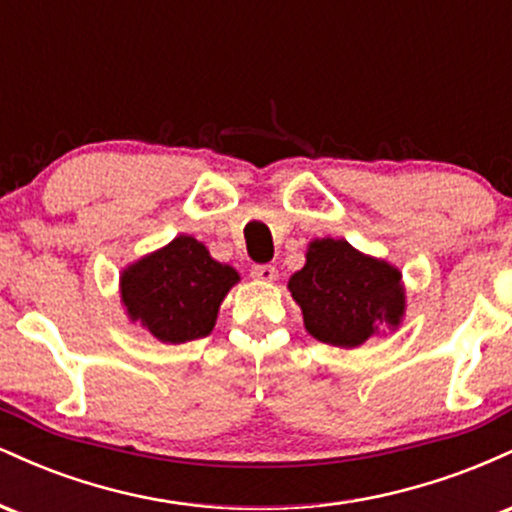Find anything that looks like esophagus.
Segmentation results:
<instances>
[{"label": "esophagus", "instance_id": "34e87169", "mask_svg": "<svg viewBox=\"0 0 512 512\" xmlns=\"http://www.w3.org/2000/svg\"><path fill=\"white\" fill-rule=\"evenodd\" d=\"M252 276H255L257 281H274L279 272H276L274 264H255V267H252Z\"/></svg>", "mask_w": 512, "mask_h": 512}]
</instances>
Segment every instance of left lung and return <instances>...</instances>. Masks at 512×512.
<instances>
[{"label": "left lung", "mask_w": 512, "mask_h": 512, "mask_svg": "<svg viewBox=\"0 0 512 512\" xmlns=\"http://www.w3.org/2000/svg\"><path fill=\"white\" fill-rule=\"evenodd\" d=\"M402 274L346 240L310 243L305 267L291 276V296L303 310L305 330L332 346L363 344L380 325L397 327L404 313Z\"/></svg>", "instance_id": "obj_1"}]
</instances>
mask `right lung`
I'll return each mask as SVG.
<instances>
[{"mask_svg": "<svg viewBox=\"0 0 512 512\" xmlns=\"http://www.w3.org/2000/svg\"><path fill=\"white\" fill-rule=\"evenodd\" d=\"M238 272L211 260L209 250L190 236H178L122 274V301L161 342L182 344L214 330L216 313Z\"/></svg>", "mask_w": 512, "mask_h": 512, "instance_id": "obj_1", "label": "right lung"}]
</instances>
